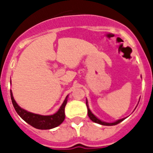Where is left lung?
Here are the masks:
<instances>
[{"label": "left lung", "mask_w": 153, "mask_h": 153, "mask_svg": "<svg viewBox=\"0 0 153 153\" xmlns=\"http://www.w3.org/2000/svg\"><path fill=\"white\" fill-rule=\"evenodd\" d=\"M86 106H87V113H88V116H89V117H90V120H91L92 121H93V122L97 123L100 124V125H103V126H115V125H117V124L120 123H121V122H122V121H123V120L126 119V118H123V119H121V120H117V121H115V122H113V123L104 122V121H102V120H100V119L97 118V117H96L95 115H94L93 113H92L91 110H90V108H89L88 102H87V100H86Z\"/></svg>", "instance_id": "1"}]
</instances>
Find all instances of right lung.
I'll list each match as a JSON object with an SVG mask.
<instances>
[{"label": "right lung", "mask_w": 153, "mask_h": 153, "mask_svg": "<svg viewBox=\"0 0 153 153\" xmlns=\"http://www.w3.org/2000/svg\"><path fill=\"white\" fill-rule=\"evenodd\" d=\"M11 83V81H10ZM10 98H11L12 103L15 109L17 114L23 119L26 123L32 126L33 127L38 129H51L53 128L60 126L65 119V106L67 105L68 95L65 98L64 101L60 106V109L54 114L50 116H43V115L36 114V113H30L25 109H22L18 104L16 102L15 100L13 99V93L10 90Z\"/></svg>", "instance_id": "1"}]
</instances>
